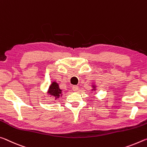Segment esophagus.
Listing matches in <instances>:
<instances>
[{
  "label": "esophagus",
  "instance_id": "obj_1",
  "mask_svg": "<svg viewBox=\"0 0 147 147\" xmlns=\"http://www.w3.org/2000/svg\"><path fill=\"white\" fill-rule=\"evenodd\" d=\"M72 89L75 91V92H76V91H78L79 89V86L78 85H74L72 86Z\"/></svg>",
  "mask_w": 147,
  "mask_h": 147
}]
</instances>
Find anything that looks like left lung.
Listing matches in <instances>:
<instances>
[{
  "instance_id": "left-lung-1",
  "label": "left lung",
  "mask_w": 147,
  "mask_h": 147,
  "mask_svg": "<svg viewBox=\"0 0 147 147\" xmlns=\"http://www.w3.org/2000/svg\"><path fill=\"white\" fill-rule=\"evenodd\" d=\"M93 87H94V88H95V87H94V86H93ZM94 89H95V88H94Z\"/></svg>"
}]
</instances>
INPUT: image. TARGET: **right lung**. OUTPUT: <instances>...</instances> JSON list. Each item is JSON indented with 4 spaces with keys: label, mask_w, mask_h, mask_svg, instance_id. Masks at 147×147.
Here are the masks:
<instances>
[{
    "label": "right lung",
    "mask_w": 147,
    "mask_h": 147,
    "mask_svg": "<svg viewBox=\"0 0 147 147\" xmlns=\"http://www.w3.org/2000/svg\"><path fill=\"white\" fill-rule=\"evenodd\" d=\"M48 94H49L51 96H53L55 98H59L60 96H62V90L60 89L59 84L56 82H53L51 85H50Z\"/></svg>",
    "instance_id": "obj_1"
}]
</instances>
